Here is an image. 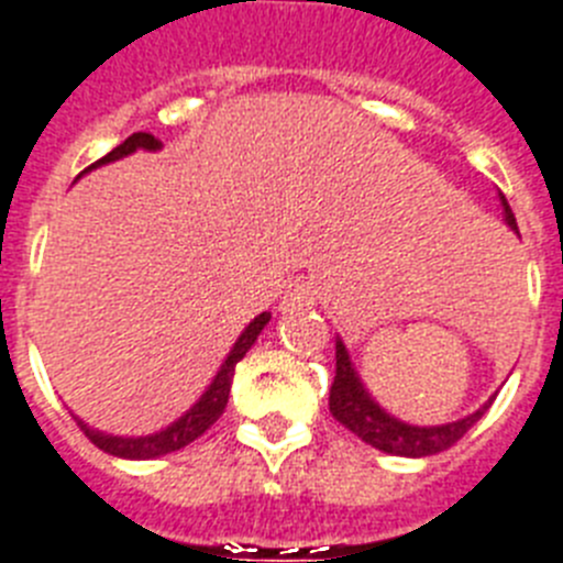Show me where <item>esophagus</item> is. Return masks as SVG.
Masks as SVG:
<instances>
[{"label":"esophagus","instance_id":"esophagus-1","mask_svg":"<svg viewBox=\"0 0 563 563\" xmlns=\"http://www.w3.org/2000/svg\"><path fill=\"white\" fill-rule=\"evenodd\" d=\"M317 302L314 297V286L309 280H291L286 286L280 297V311H300V309H311Z\"/></svg>","mask_w":563,"mask_h":563}]
</instances>
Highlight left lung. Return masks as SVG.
I'll return each instance as SVG.
<instances>
[{"label":"left lung","mask_w":563,"mask_h":563,"mask_svg":"<svg viewBox=\"0 0 563 563\" xmlns=\"http://www.w3.org/2000/svg\"><path fill=\"white\" fill-rule=\"evenodd\" d=\"M501 198V209H505V223L518 234L516 214H512L510 203H507L505 195ZM490 397L476 413L471 417L456 419V422L448 424H433V428H419V424H408L394 419L390 413H385L379 405L371 399V394L365 390L363 379L354 371V363H351L349 351L342 345V340L336 336V371H334V383H331L329 394V410L331 417L340 424L356 433V437L368 442L376 451H385L390 456H433V453L448 451L451 444H456L459 439L485 417V410L493 405Z\"/></svg>","instance_id":"1"}]
</instances>
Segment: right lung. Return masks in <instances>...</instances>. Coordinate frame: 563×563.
I'll list each match as a JSON object with an SVG mask.
<instances>
[{
    "label": "right lung",
    "instance_id": "obj_1",
    "mask_svg": "<svg viewBox=\"0 0 563 563\" xmlns=\"http://www.w3.org/2000/svg\"><path fill=\"white\" fill-rule=\"evenodd\" d=\"M135 150H161V141L150 133H133L124 144L115 146L112 153H107L104 158H99L96 164L87 166L85 173H90V169H96V166L101 164H110V161L124 158V155L135 153ZM268 320H272V314L263 311V314H257L252 322H249L246 331L238 336V342L232 345L229 356L223 360L221 371H218V376L212 379V385L203 390V397H200L198 402L184 413V417L175 419L169 428L158 430V433H153V437H110V433L92 430L90 424L76 419L78 428L85 430V437L90 439L96 448H101V451L110 453V456H121V459H158V456H166V453L187 448L189 442L203 437V433H207L218 419H221L223 408H227L229 402V390H232L234 365L241 363L243 356H246V351L252 349L254 340H257V334H261L263 325H266Z\"/></svg>",
    "mask_w": 563,
    "mask_h": 563
}]
</instances>
